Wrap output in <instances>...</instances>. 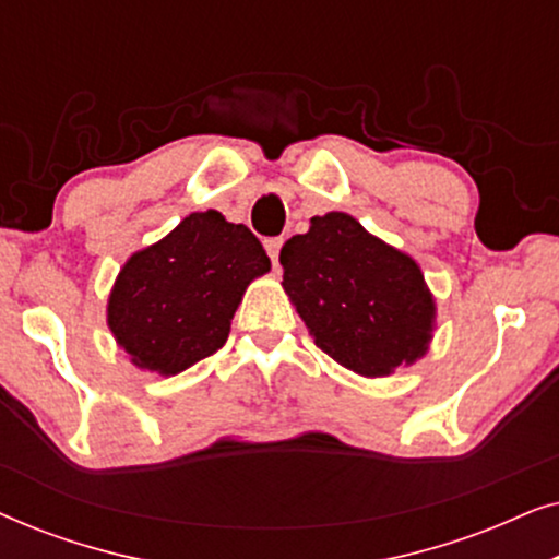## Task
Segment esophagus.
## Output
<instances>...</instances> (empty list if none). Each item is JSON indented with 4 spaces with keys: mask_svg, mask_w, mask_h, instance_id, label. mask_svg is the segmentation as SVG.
<instances>
[{
    "mask_svg": "<svg viewBox=\"0 0 559 559\" xmlns=\"http://www.w3.org/2000/svg\"><path fill=\"white\" fill-rule=\"evenodd\" d=\"M282 243H285V241H282V236H272V239H264V249H266V254H270L272 264H277Z\"/></svg>",
    "mask_w": 559,
    "mask_h": 559,
    "instance_id": "34e87169",
    "label": "esophagus"
}]
</instances>
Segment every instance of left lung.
Returning <instances> with one entry per match:
<instances>
[{
	"label": "left lung",
	"mask_w": 559,
	"mask_h": 559,
	"mask_svg": "<svg viewBox=\"0 0 559 559\" xmlns=\"http://www.w3.org/2000/svg\"><path fill=\"white\" fill-rule=\"evenodd\" d=\"M280 264L316 346L346 369L386 377L427 350L435 302L423 272L348 213L312 218L282 247Z\"/></svg>",
	"instance_id": "left-lung-1"
}]
</instances>
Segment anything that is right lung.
Wrapping results in <instances>:
<instances>
[{"instance_id": "1", "label": "right lung", "mask_w": 559, "mask_h": 559, "mask_svg": "<svg viewBox=\"0 0 559 559\" xmlns=\"http://www.w3.org/2000/svg\"><path fill=\"white\" fill-rule=\"evenodd\" d=\"M264 272L270 257L247 226L190 213L119 272L109 328L132 364L173 377L224 346L243 289Z\"/></svg>"}]
</instances>
